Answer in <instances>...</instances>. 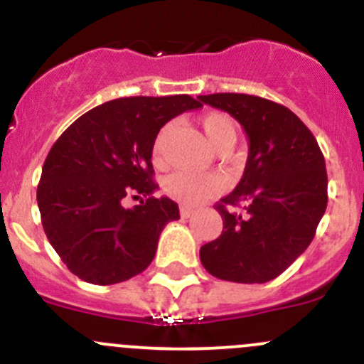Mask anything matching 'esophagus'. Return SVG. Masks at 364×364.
<instances>
[{
	"instance_id": "1",
	"label": "esophagus",
	"mask_w": 364,
	"mask_h": 364,
	"mask_svg": "<svg viewBox=\"0 0 364 364\" xmlns=\"http://www.w3.org/2000/svg\"><path fill=\"white\" fill-rule=\"evenodd\" d=\"M179 213H181L183 218H190V216L196 213V209L190 208V205H181V208H179Z\"/></svg>"
}]
</instances>
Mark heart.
<instances>
[{"instance_id": "heart-1", "label": "heart", "mask_w": 364, "mask_h": 364, "mask_svg": "<svg viewBox=\"0 0 364 364\" xmlns=\"http://www.w3.org/2000/svg\"><path fill=\"white\" fill-rule=\"evenodd\" d=\"M199 127L203 130L205 141L209 142L215 151L227 153L234 146L237 139L236 124L227 114L223 112H208L199 119ZM171 134V124H165L159 132L153 144V159L161 160L165 141ZM223 183L215 174H190V172H174L168 176L164 183V188L172 199L183 204L196 205L208 197L216 196L222 190Z\"/></svg>"}]
</instances>
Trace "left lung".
Returning a JSON list of instances; mask_svg holds the SVG:
<instances>
[{"label": "left lung", "instance_id": "8db88e82", "mask_svg": "<svg viewBox=\"0 0 364 364\" xmlns=\"http://www.w3.org/2000/svg\"><path fill=\"white\" fill-rule=\"evenodd\" d=\"M199 100L240 121L250 144L240 185L215 205L223 230L200 248V262L220 280L266 284L306 250L324 216V155L306 124L277 102L241 93Z\"/></svg>", "mask_w": 364, "mask_h": 364}]
</instances>
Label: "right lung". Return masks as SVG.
I'll return each instance as SVG.
<instances>
[{"label": "right lung", "mask_w": 364, "mask_h": 364, "mask_svg": "<svg viewBox=\"0 0 364 364\" xmlns=\"http://www.w3.org/2000/svg\"><path fill=\"white\" fill-rule=\"evenodd\" d=\"M203 107L188 95L105 102L73 121L42 168L36 203L47 240L75 277L112 285L142 273L179 208L153 197V144L172 117ZM128 195L144 196L123 208Z\"/></svg>", "instance_id": "1"}]
</instances>
